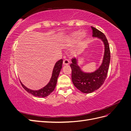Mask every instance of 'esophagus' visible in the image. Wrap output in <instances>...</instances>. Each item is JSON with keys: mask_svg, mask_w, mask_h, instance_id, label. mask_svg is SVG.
Wrapping results in <instances>:
<instances>
[{"mask_svg": "<svg viewBox=\"0 0 131 131\" xmlns=\"http://www.w3.org/2000/svg\"><path fill=\"white\" fill-rule=\"evenodd\" d=\"M69 63H70V62H69V61L68 60V59H65L64 60H63V64L64 65V66H68L69 64Z\"/></svg>", "mask_w": 131, "mask_h": 131, "instance_id": "34e87169", "label": "esophagus"}]
</instances>
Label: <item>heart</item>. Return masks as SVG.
<instances>
[{
    "label": "heart",
    "mask_w": 131,
    "mask_h": 131,
    "mask_svg": "<svg viewBox=\"0 0 131 131\" xmlns=\"http://www.w3.org/2000/svg\"><path fill=\"white\" fill-rule=\"evenodd\" d=\"M79 34V33L78 32H74V33H72L69 37V38H68V41L70 43H73L75 40H76V39H77ZM84 37H85V34L84 33H81L80 34V37H79V39H82Z\"/></svg>",
    "instance_id": "1"
}]
</instances>
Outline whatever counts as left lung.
I'll return each mask as SVG.
<instances>
[{
    "label": "left lung",
    "mask_w": 131,
    "mask_h": 131,
    "mask_svg": "<svg viewBox=\"0 0 131 131\" xmlns=\"http://www.w3.org/2000/svg\"><path fill=\"white\" fill-rule=\"evenodd\" d=\"M92 37L101 40L104 45V56L101 65L93 72H85L78 65V59L72 58L70 64L72 80L74 85L84 93H90L98 90L103 84L108 74L110 61L109 43L105 35L96 28L91 27Z\"/></svg>",
    "instance_id": "left-lung-1"
}]
</instances>
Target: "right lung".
<instances>
[{
    "label": "right lung",
    "mask_w": 131,
    "mask_h": 131,
    "mask_svg": "<svg viewBox=\"0 0 131 131\" xmlns=\"http://www.w3.org/2000/svg\"><path fill=\"white\" fill-rule=\"evenodd\" d=\"M62 59H60V60H59L56 63V64H55L53 67L52 76H51L50 81L49 82L48 84L42 89L38 90H30L28 88H27V87H26L20 81L22 87L24 88V89L27 91V92H28L29 93H30L31 94H32L33 96L35 97L44 98L48 96L51 92H53L55 89V87L56 86L57 78L59 76V73H60L62 67Z\"/></svg>",
    "instance_id": "add662e5"
}]
</instances>
